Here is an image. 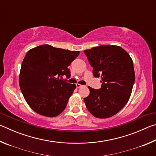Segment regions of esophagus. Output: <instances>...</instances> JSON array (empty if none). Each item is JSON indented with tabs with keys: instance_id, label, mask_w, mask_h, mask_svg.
<instances>
[{
	"instance_id": "34e87169",
	"label": "esophagus",
	"mask_w": 156,
	"mask_h": 156,
	"mask_svg": "<svg viewBox=\"0 0 156 156\" xmlns=\"http://www.w3.org/2000/svg\"><path fill=\"white\" fill-rule=\"evenodd\" d=\"M83 87V85H82V84H76V87H77V88H80V87Z\"/></svg>"
}]
</instances>
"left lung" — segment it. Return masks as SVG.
Instances as JSON below:
<instances>
[{
  "mask_svg": "<svg viewBox=\"0 0 156 156\" xmlns=\"http://www.w3.org/2000/svg\"><path fill=\"white\" fill-rule=\"evenodd\" d=\"M93 67L94 77L101 78V88L88 87L87 109L98 118L115 115L127 103L135 82L131 58L120 46L102 44L84 51Z\"/></svg>",
  "mask_w": 156,
  "mask_h": 156,
  "instance_id": "left-lung-1",
  "label": "left lung"
}]
</instances>
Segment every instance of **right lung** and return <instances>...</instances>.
I'll return each instance as SVG.
<instances>
[{
	"label": "right lung",
	"mask_w": 156,
	"mask_h": 156,
	"mask_svg": "<svg viewBox=\"0 0 156 156\" xmlns=\"http://www.w3.org/2000/svg\"><path fill=\"white\" fill-rule=\"evenodd\" d=\"M79 54L49 44L29 50L21 65L19 85L31 109L46 117H55L65 110L76 85L62 78L70 77L68 67Z\"/></svg>",
	"instance_id": "right-lung-1"
}]
</instances>
